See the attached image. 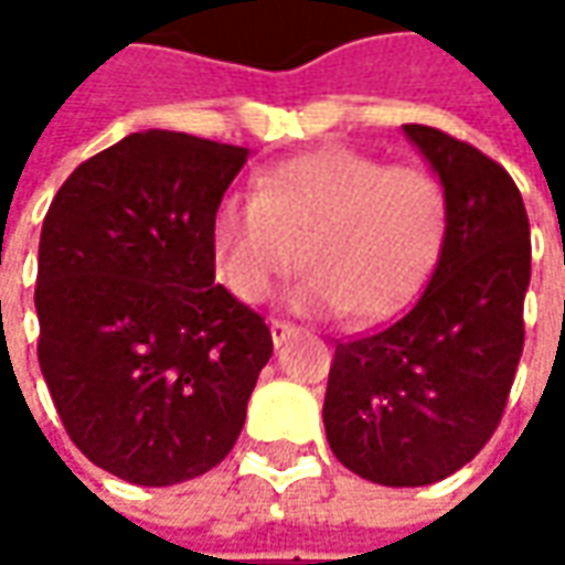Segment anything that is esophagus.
I'll return each instance as SVG.
<instances>
[{
	"instance_id": "1",
	"label": "esophagus",
	"mask_w": 565,
	"mask_h": 565,
	"mask_svg": "<svg viewBox=\"0 0 565 565\" xmlns=\"http://www.w3.org/2000/svg\"><path fill=\"white\" fill-rule=\"evenodd\" d=\"M292 333H295V327L292 323H286V320H273L270 323V337H273V345H276V349H279L286 339L292 337Z\"/></svg>"
}]
</instances>
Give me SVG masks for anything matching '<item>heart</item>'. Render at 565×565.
Masks as SVG:
<instances>
[{
  "label": "heart",
  "instance_id": "b5f03b06",
  "mask_svg": "<svg viewBox=\"0 0 565 565\" xmlns=\"http://www.w3.org/2000/svg\"><path fill=\"white\" fill-rule=\"evenodd\" d=\"M446 232L440 182L352 147H320L267 166L250 201L213 213V257L226 289L264 301L298 267L311 270L298 305L361 323L402 311L434 267Z\"/></svg>",
  "mask_w": 565,
  "mask_h": 565
}]
</instances>
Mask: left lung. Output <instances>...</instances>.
I'll return each instance as SVG.
<instances>
[{
    "label": "left lung",
    "mask_w": 565,
    "mask_h": 565,
    "mask_svg": "<svg viewBox=\"0 0 565 565\" xmlns=\"http://www.w3.org/2000/svg\"><path fill=\"white\" fill-rule=\"evenodd\" d=\"M402 131L444 188V245L408 315L337 345L323 427L349 471L424 488L471 462L507 408L525 342L532 232L503 166L437 128Z\"/></svg>",
    "instance_id": "left-lung-1"
}]
</instances>
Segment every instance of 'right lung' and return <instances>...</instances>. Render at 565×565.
<instances>
[{
  "instance_id": "obj_1",
  "label": "right lung",
  "mask_w": 565,
  "mask_h": 565,
  "mask_svg": "<svg viewBox=\"0 0 565 565\" xmlns=\"http://www.w3.org/2000/svg\"><path fill=\"white\" fill-rule=\"evenodd\" d=\"M248 147L138 131L81 163L40 232L36 359L75 446L141 488L226 459L260 367L264 317L213 286V213Z\"/></svg>"
}]
</instances>
